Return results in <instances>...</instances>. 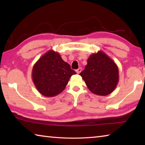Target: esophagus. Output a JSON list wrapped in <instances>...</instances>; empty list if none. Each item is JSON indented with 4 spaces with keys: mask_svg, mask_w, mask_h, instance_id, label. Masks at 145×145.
<instances>
[{
    "mask_svg": "<svg viewBox=\"0 0 145 145\" xmlns=\"http://www.w3.org/2000/svg\"><path fill=\"white\" fill-rule=\"evenodd\" d=\"M81 71H82V68H78V69L76 70V73H77V74H79V73L81 72Z\"/></svg>",
    "mask_w": 145,
    "mask_h": 145,
    "instance_id": "esophagus-1",
    "label": "esophagus"
}]
</instances>
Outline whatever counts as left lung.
I'll use <instances>...</instances> for the list:
<instances>
[{"instance_id": "1", "label": "left lung", "mask_w": 145, "mask_h": 145, "mask_svg": "<svg viewBox=\"0 0 145 145\" xmlns=\"http://www.w3.org/2000/svg\"><path fill=\"white\" fill-rule=\"evenodd\" d=\"M80 75L91 92L106 96L116 89L119 81L118 67L106 54L100 50L88 59Z\"/></svg>"}]
</instances>
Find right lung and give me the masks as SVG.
Returning <instances> with one entry per match:
<instances>
[{
    "label": "right lung",
    "mask_w": 145,
    "mask_h": 145,
    "mask_svg": "<svg viewBox=\"0 0 145 145\" xmlns=\"http://www.w3.org/2000/svg\"><path fill=\"white\" fill-rule=\"evenodd\" d=\"M75 74L76 72L62 59L59 54L50 50L34 64L32 78L40 94L52 97L65 89L70 77Z\"/></svg>",
    "instance_id": "obj_1"
}]
</instances>
